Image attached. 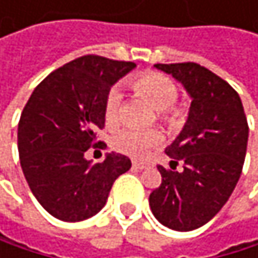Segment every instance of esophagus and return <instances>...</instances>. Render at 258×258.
<instances>
[{"mask_svg":"<svg viewBox=\"0 0 258 258\" xmlns=\"http://www.w3.org/2000/svg\"><path fill=\"white\" fill-rule=\"evenodd\" d=\"M148 164L145 162H141V161H133V168H136V170H144V168H147Z\"/></svg>","mask_w":258,"mask_h":258,"instance_id":"esophagus-1","label":"esophagus"}]
</instances>
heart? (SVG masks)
Segmentation results:
<instances>
[{"instance_id": "obj_1", "label": "heart", "mask_w": 258, "mask_h": 258, "mask_svg": "<svg viewBox=\"0 0 258 258\" xmlns=\"http://www.w3.org/2000/svg\"><path fill=\"white\" fill-rule=\"evenodd\" d=\"M133 90L139 97L147 100L156 111L161 119L170 125H179L184 119V113L173 105L178 96V88L172 79L161 73H145L133 80ZM122 105V93L117 86H113L105 97V120L108 125L119 122V113ZM162 132L158 128H145L135 130L125 128L117 132L111 139V147L116 152L132 156L136 159L144 158L153 147L162 142Z\"/></svg>"}]
</instances>
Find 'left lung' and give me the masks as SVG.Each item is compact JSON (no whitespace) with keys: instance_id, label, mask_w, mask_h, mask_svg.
<instances>
[{"instance_id":"1","label":"left lung","mask_w":258,"mask_h":258,"mask_svg":"<svg viewBox=\"0 0 258 258\" xmlns=\"http://www.w3.org/2000/svg\"><path fill=\"white\" fill-rule=\"evenodd\" d=\"M179 82L192 99L189 116L165 148L170 168L148 203L168 229L187 232L211 221L232 195L246 156L249 128L241 99L221 77L197 63L155 64ZM179 160L183 170L174 168Z\"/></svg>"}]
</instances>
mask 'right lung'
I'll list each match as a JSON object with an SVG mask.
<instances>
[{
    "label": "right lung",
    "instance_id": "right-lung-1",
    "mask_svg": "<svg viewBox=\"0 0 258 258\" xmlns=\"http://www.w3.org/2000/svg\"><path fill=\"white\" fill-rule=\"evenodd\" d=\"M136 68L83 55L49 74L29 97L18 123L23 173L43 209L61 221H83L102 211L113 182L132 161L106 153L103 162L85 158L105 125V97L111 86Z\"/></svg>",
    "mask_w": 258,
    "mask_h": 258
}]
</instances>
